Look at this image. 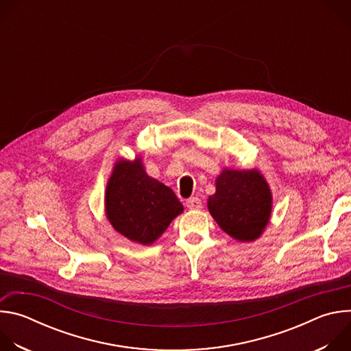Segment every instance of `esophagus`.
Masks as SVG:
<instances>
[{
    "label": "esophagus",
    "instance_id": "1",
    "mask_svg": "<svg viewBox=\"0 0 351 351\" xmlns=\"http://www.w3.org/2000/svg\"><path fill=\"white\" fill-rule=\"evenodd\" d=\"M202 206H203L202 199H199L198 197H191L186 202V207L189 210H199V208H202Z\"/></svg>",
    "mask_w": 351,
    "mask_h": 351
}]
</instances>
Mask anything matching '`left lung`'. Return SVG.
<instances>
[{
  "label": "left lung",
  "mask_w": 351,
  "mask_h": 351,
  "mask_svg": "<svg viewBox=\"0 0 351 351\" xmlns=\"http://www.w3.org/2000/svg\"><path fill=\"white\" fill-rule=\"evenodd\" d=\"M207 207L225 233L237 241L252 243L269 223L272 191L258 169L223 168Z\"/></svg>",
  "instance_id": "8db88e82"
}]
</instances>
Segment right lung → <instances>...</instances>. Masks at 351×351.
<instances>
[{
    "mask_svg": "<svg viewBox=\"0 0 351 351\" xmlns=\"http://www.w3.org/2000/svg\"><path fill=\"white\" fill-rule=\"evenodd\" d=\"M106 217L112 228L133 243L149 245L183 213L173 190L148 176L141 157L114 164L106 189Z\"/></svg>",
    "mask_w": 351,
    "mask_h": 351,
    "instance_id": "1",
    "label": "right lung"
}]
</instances>
